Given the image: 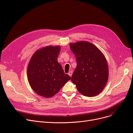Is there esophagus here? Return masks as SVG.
<instances>
[{
  "mask_svg": "<svg viewBox=\"0 0 133 133\" xmlns=\"http://www.w3.org/2000/svg\"><path fill=\"white\" fill-rule=\"evenodd\" d=\"M72 74H73V71H70V72L68 73V75L70 76H72Z\"/></svg>",
  "mask_w": 133,
  "mask_h": 133,
  "instance_id": "obj_1",
  "label": "esophagus"
}]
</instances>
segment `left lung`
<instances>
[{"instance_id":"obj_1","label":"left lung","mask_w":133,"mask_h":133,"mask_svg":"<svg viewBox=\"0 0 133 133\" xmlns=\"http://www.w3.org/2000/svg\"><path fill=\"white\" fill-rule=\"evenodd\" d=\"M70 48L77 64L71 77L72 82L84 96L99 94L108 78V67L104 56L95 45L87 41L70 44Z\"/></svg>"}]
</instances>
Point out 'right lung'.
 Instances as JSON below:
<instances>
[{
    "mask_svg": "<svg viewBox=\"0 0 133 133\" xmlns=\"http://www.w3.org/2000/svg\"><path fill=\"white\" fill-rule=\"evenodd\" d=\"M60 47L47 46L35 52L27 67V79L31 88L40 96L50 97L71 79L58 62Z\"/></svg>",
    "mask_w": 133,
    "mask_h": 133,
    "instance_id": "right-lung-1",
    "label": "right lung"
}]
</instances>
